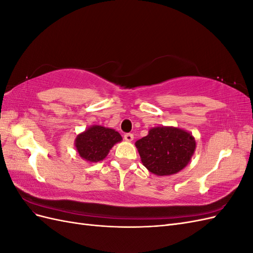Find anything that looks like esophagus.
<instances>
[{"mask_svg": "<svg viewBox=\"0 0 253 253\" xmlns=\"http://www.w3.org/2000/svg\"><path fill=\"white\" fill-rule=\"evenodd\" d=\"M125 139L126 140V141H132L133 139H134V135L133 134H131V133H126V134H125Z\"/></svg>", "mask_w": 253, "mask_h": 253, "instance_id": "1", "label": "esophagus"}]
</instances>
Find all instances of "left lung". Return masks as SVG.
I'll return each mask as SVG.
<instances>
[{"label":"left lung","mask_w":253,"mask_h":253,"mask_svg":"<svg viewBox=\"0 0 253 253\" xmlns=\"http://www.w3.org/2000/svg\"><path fill=\"white\" fill-rule=\"evenodd\" d=\"M142 165L156 175H172L185 168L196 143L190 133L177 127H154L136 141Z\"/></svg>","instance_id":"obj_1"}]
</instances>
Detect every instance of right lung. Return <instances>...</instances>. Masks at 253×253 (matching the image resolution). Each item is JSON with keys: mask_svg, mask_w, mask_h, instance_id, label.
Masks as SVG:
<instances>
[{"mask_svg": "<svg viewBox=\"0 0 253 253\" xmlns=\"http://www.w3.org/2000/svg\"><path fill=\"white\" fill-rule=\"evenodd\" d=\"M121 140L122 137L115 129L93 126L77 136L75 145L83 159L97 163L104 159L113 145Z\"/></svg>", "mask_w": 253, "mask_h": 253, "instance_id": "1", "label": "right lung"}]
</instances>
